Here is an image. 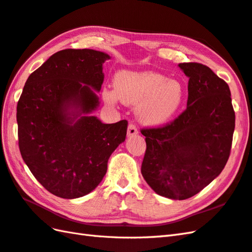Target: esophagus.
Here are the masks:
<instances>
[{"label": "esophagus", "mask_w": 252, "mask_h": 252, "mask_svg": "<svg viewBox=\"0 0 252 252\" xmlns=\"http://www.w3.org/2000/svg\"><path fill=\"white\" fill-rule=\"evenodd\" d=\"M137 134H138L137 127L134 126L133 124H129V126H128V129H127V136L131 138V137L137 136Z\"/></svg>", "instance_id": "1"}]
</instances>
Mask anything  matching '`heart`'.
<instances>
[{"mask_svg":"<svg viewBox=\"0 0 252 252\" xmlns=\"http://www.w3.org/2000/svg\"><path fill=\"white\" fill-rule=\"evenodd\" d=\"M114 87V91L103 90L106 100L138 103L139 120L151 126L169 122L179 112L185 98L181 82L154 71H121L115 77Z\"/></svg>","mask_w":252,"mask_h":252,"instance_id":"b5f03b06","label":"heart"}]
</instances>
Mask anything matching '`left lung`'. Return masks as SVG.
Returning a JSON list of instances; mask_svg holds the SVG:
<instances>
[{
    "instance_id": "left-lung-1",
    "label": "left lung",
    "mask_w": 252,
    "mask_h": 252,
    "mask_svg": "<svg viewBox=\"0 0 252 252\" xmlns=\"http://www.w3.org/2000/svg\"><path fill=\"white\" fill-rule=\"evenodd\" d=\"M189 78L185 111L169 124L143 128L141 173L156 193L185 200L221 173L228 161L235 112L224 80L200 63H181Z\"/></svg>"
}]
</instances>
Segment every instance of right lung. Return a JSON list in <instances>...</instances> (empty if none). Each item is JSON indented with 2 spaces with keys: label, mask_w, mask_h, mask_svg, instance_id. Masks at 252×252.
Here are the masks:
<instances>
[{
  "label": "right lung",
  "mask_w": 252,
  "mask_h": 252,
  "mask_svg": "<svg viewBox=\"0 0 252 252\" xmlns=\"http://www.w3.org/2000/svg\"><path fill=\"white\" fill-rule=\"evenodd\" d=\"M109 59L92 49L54 53L31 73L18 101L21 156L57 197L76 199L94 190L106 175L110 156L125 141L126 120L103 124L85 115L99 105L96 92Z\"/></svg>",
  "instance_id": "add662e5"
}]
</instances>
